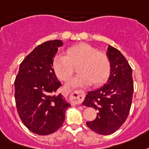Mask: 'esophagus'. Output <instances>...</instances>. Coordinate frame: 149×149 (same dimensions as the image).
<instances>
[{"label":"esophagus","mask_w":149,"mask_h":149,"mask_svg":"<svg viewBox=\"0 0 149 149\" xmlns=\"http://www.w3.org/2000/svg\"><path fill=\"white\" fill-rule=\"evenodd\" d=\"M85 93L82 91H75L72 94V102L74 105H80L84 100Z\"/></svg>","instance_id":"esophagus-1"}]
</instances>
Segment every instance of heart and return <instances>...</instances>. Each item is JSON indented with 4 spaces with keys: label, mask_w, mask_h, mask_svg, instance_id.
<instances>
[{
    "label": "heart",
    "mask_w": 149,
    "mask_h": 149,
    "mask_svg": "<svg viewBox=\"0 0 149 149\" xmlns=\"http://www.w3.org/2000/svg\"><path fill=\"white\" fill-rule=\"evenodd\" d=\"M65 56L57 55L52 62L54 72L61 81L72 77L75 68L80 74L68 86H99L107 80L111 71L109 57L103 52L87 43H78L66 49Z\"/></svg>",
    "instance_id": "obj_1"
}]
</instances>
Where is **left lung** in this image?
Returning <instances> with one entry per match:
<instances>
[{
  "label": "left lung",
  "instance_id": "left-lung-1",
  "mask_svg": "<svg viewBox=\"0 0 149 149\" xmlns=\"http://www.w3.org/2000/svg\"><path fill=\"white\" fill-rule=\"evenodd\" d=\"M107 55L111 65L107 82L99 89L89 91L83 105L98 110L95 120L86 124L100 135L113 133L125 123L130 113L134 87L132 68L123 55L109 45Z\"/></svg>",
  "mask_w": 149,
  "mask_h": 149
}]
</instances>
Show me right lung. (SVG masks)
I'll return each mask as SVG.
<instances>
[{"instance_id":"right-lung-1","label":"right lung","mask_w":149,"mask_h":149,"mask_svg":"<svg viewBox=\"0 0 149 149\" xmlns=\"http://www.w3.org/2000/svg\"><path fill=\"white\" fill-rule=\"evenodd\" d=\"M61 40L45 42L36 47L19 65L14 81L15 102L20 120L33 133L46 136L55 132L65 121L68 103L55 92L61 82L52 67Z\"/></svg>"}]
</instances>
